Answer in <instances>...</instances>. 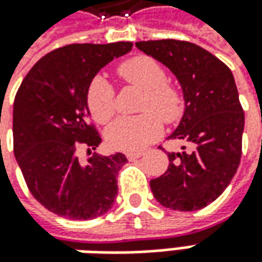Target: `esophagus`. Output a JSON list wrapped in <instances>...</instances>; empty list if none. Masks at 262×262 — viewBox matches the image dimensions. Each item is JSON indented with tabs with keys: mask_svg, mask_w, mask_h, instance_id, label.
<instances>
[{
	"mask_svg": "<svg viewBox=\"0 0 262 262\" xmlns=\"http://www.w3.org/2000/svg\"><path fill=\"white\" fill-rule=\"evenodd\" d=\"M140 157H143V152H127L126 154V158L132 161V159H138Z\"/></svg>",
	"mask_w": 262,
	"mask_h": 262,
	"instance_id": "34e87169",
	"label": "esophagus"
}]
</instances>
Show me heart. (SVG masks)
Listing matches in <instances>:
<instances>
[{"mask_svg":"<svg viewBox=\"0 0 262 262\" xmlns=\"http://www.w3.org/2000/svg\"><path fill=\"white\" fill-rule=\"evenodd\" d=\"M119 75L130 85L143 91L142 110L133 117H119L107 129V140L120 150H139L148 146L162 132L164 122L172 123L183 113V100L176 88L167 84V74L157 60L136 56L119 67ZM90 113L98 123H107L116 112L114 90L104 77H95L86 90ZM154 113L152 114L151 112ZM155 113L160 114L158 118Z\"/></svg>","mask_w":262,"mask_h":262,"instance_id":"1","label":"heart"}]
</instances>
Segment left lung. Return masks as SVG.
<instances>
[{
  "instance_id": "left-lung-1",
  "label": "left lung",
  "mask_w": 262,
  "mask_h": 262,
  "mask_svg": "<svg viewBox=\"0 0 262 262\" xmlns=\"http://www.w3.org/2000/svg\"><path fill=\"white\" fill-rule=\"evenodd\" d=\"M136 48L176 75L184 97V114L168 139L187 145L181 152H168V169L150 180V190L171 210L203 209L225 191L241 161L245 117L233 75L190 41H136Z\"/></svg>"
}]
</instances>
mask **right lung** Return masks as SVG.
Wrapping results in <instances>:
<instances>
[{
    "mask_svg": "<svg viewBox=\"0 0 262 262\" xmlns=\"http://www.w3.org/2000/svg\"><path fill=\"white\" fill-rule=\"evenodd\" d=\"M130 41L78 43L52 50L33 67L14 100V155L33 197L69 221L103 216L117 197V152L81 161L101 138L90 124L86 90L98 71L132 50Z\"/></svg>",
    "mask_w": 262,
    "mask_h": 262,
    "instance_id": "right-lung-1",
    "label": "right lung"
}]
</instances>
